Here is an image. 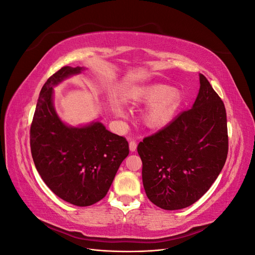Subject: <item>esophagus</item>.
Returning a JSON list of instances; mask_svg holds the SVG:
<instances>
[{
  "mask_svg": "<svg viewBox=\"0 0 255 255\" xmlns=\"http://www.w3.org/2000/svg\"><path fill=\"white\" fill-rule=\"evenodd\" d=\"M128 146H129V151H130V152H134V151H136V149H137V143H136L135 140H130V141L128 142Z\"/></svg>",
  "mask_w": 255,
  "mask_h": 255,
  "instance_id": "34e87169",
  "label": "esophagus"
}]
</instances>
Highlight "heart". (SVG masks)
Segmentation results:
<instances>
[{"label": "heart", "mask_w": 255, "mask_h": 255, "mask_svg": "<svg viewBox=\"0 0 255 255\" xmlns=\"http://www.w3.org/2000/svg\"><path fill=\"white\" fill-rule=\"evenodd\" d=\"M125 100L134 104H149L142 113V123L148 128H159L170 122L180 110L183 94L166 84H151L128 90Z\"/></svg>", "instance_id": "b5f03b06"}]
</instances>
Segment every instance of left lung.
Instances as JSON below:
<instances>
[{"label":"left lung","instance_id":"1","mask_svg":"<svg viewBox=\"0 0 255 255\" xmlns=\"http://www.w3.org/2000/svg\"><path fill=\"white\" fill-rule=\"evenodd\" d=\"M199 76L191 109L137 146L146 197L163 210H181L198 201L227 160L226 107L205 76Z\"/></svg>","mask_w":255,"mask_h":255}]
</instances>
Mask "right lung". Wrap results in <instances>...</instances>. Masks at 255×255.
I'll list each match as a JSON object with an SVG mask.
<instances>
[{"label": "right lung", "instance_id": "add662e5", "mask_svg": "<svg viewBox=\"0 0 255 255\" xmlns=\"http://www.w3.org/2000/svg\"><path fill=\"white\" fill-rule=\"evenodd\" d=\"M84 70L66 66L45 82L30 126V151L38 173L54 194L76 206L102 200L128 155L126 138L101 122L71 127L57 115L53 88Z\"/></svg>", "mask_w": 255, "mask_h": 255}]
</instances>
